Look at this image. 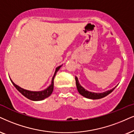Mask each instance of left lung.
<instances>
[{
	"instance_id": "1",
	"label": "left lung",
	"mask_w": 134,
	"mask_h": 134,
	"mask_svg": "<svg viewBox=\"0 0 134 134\" xmlns=\"http://www.w3.org/2000/svg\"><path fill=\"white\" fill-rule=\"evenodd\" d=\"M75 82H76V85H77V90L79 92V93L82 95L84 97L89 98V99H100V98H103L108 95L109 93H111L112 91L115 89L114 88H113V89L110 90L106 91L105 92L103 93H93V92H90V91H88L86 90L85 89L83 88L82 86L80 85L79 82V80H78V79L77 77H75Z\"/></svg>"
}]
</instances>
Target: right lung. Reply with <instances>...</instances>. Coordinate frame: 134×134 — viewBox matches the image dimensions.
<instances>
[{"instance_id": "right-lung-1", "label": "right lung", "mask_w": 134, "mask_h": 134, "mask_svg": "<svg viewBox=\"0 0 134 134\" xmlns=\"http://www.w3.org/2000/svg\"><path fill=\"white\" fill-rule=\"evenodd\" d=\"M61 66L62 65L59 66V67H57L56 69H55V73L54 74L53 77H52V79L51 84L46 89L44 90L43 91H32L26 90L20 87L19 86L16 85V84H15L14 83L12 82V80L11 79L10 80L13 85H14V87L16 88V90H17L20 93H21L23 96L28 98V99H29L30 100H32V101H41V100H43V99H45V98L49 97V96L51 94L52 91H53L54 80V77L55 75H56V73L57 72V71L59 70V69L60 68Z\"/></svg>"}]
</instances>
